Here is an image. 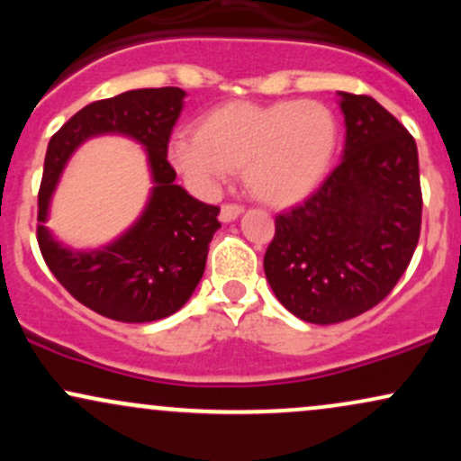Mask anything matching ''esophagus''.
Masks as SVG:
<instances>
[{"label": "esophagus", "instance_id": "esophagus-1", "mask_svg": "<svg viewBox=\"0 0 461 461\" xmlns=\"http://www.w3.org/2000/svg\"><path fill=\"white\" fill-rule=\"evenodd\" d=\"M240 214L242 208L236 203H225L223 208H221V221H223V223H231V221H236Z\"/></svg>", "mask_w": 461, "mask_h": 461}]
</instances>
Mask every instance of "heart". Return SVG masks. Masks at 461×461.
Here are the masks:
<instances>
[{
	"mask_svg": "<svg viewBox=\"0 0 461 461\" xmlns=\"http://www.w3.org/2000/svg\"><path fill=\"white\" fill-rule=\"evenodd\" d=\"M338 136L336 114L321 102H230L201 116L197 131H177L168 158L201 194L219 193L242 167L258 199L293 205L330 173Z\"/></svg>",
	"mask_w": 461,
	"mask_h": 461,
	"instance_id": "1",
	"label": "heart"
}]
</instances>
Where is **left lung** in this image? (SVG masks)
I'll use <instances>...</instances> for the list:
<instances>
[{"instance_id": "1", "label": "left lung", "mask_w": 461, "mask_h": 461, "mask_svg": "<svg viewBox=\"0 0 461 461\" xmlns=\"http://www.w3.org/2000/svg\"><path fill=\"white\" fill-rule=\"evenodd\" d=\"M338 97L342 162L310 199L275 219L264 256L279 303L314 325L356 319L388 297L420 236L414 139L368 95Z\"/></svg>"}]
</instances>
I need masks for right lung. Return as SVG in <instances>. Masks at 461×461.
Instances as JSON below:
<instances>
[{
	"mask_svg": "<svg viewBox=\"0 0 461 461\" xmlns=\"http://www.w3.org/2000/svg\"><path fill=\"white\" fill-rule=\"evenodd\" d=\"M186 93L176 86L139 88L88 104L51 136L39 190L41 253L79 303L105 319L151 322L176 314L194 293L221 210L190 197L167 160L168 139ZM121 133L146 147L152 193L128 232L108 246L77 252L46 230L50 194L72 151L93 135Z\"/></svg>",
	"mask_w": 461,
	"mask_h": 461,
	"instance_id": "obj_1",
	"label": "right lung"
}]
</instances>
